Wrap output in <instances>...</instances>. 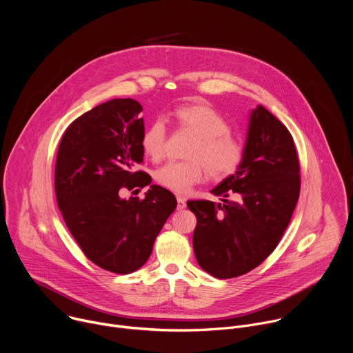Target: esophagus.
I'll list each match as a JSON object with an SVG mask.
<instances>
[{
  "label": "esophagus",
  "instance_id": "34e87169",
  "mask_svg": "<svg viewBox=\"0 0 353 353\" xmlns=\"http://www.w3.org/2000/svg\"><path fill=\"white\" fill-rule=\"evenodd\" d=\"M185 208V198L183 195H177V210Z\"/></svg>",
  "mask_w": 353,
  "mask_h": 353
}]
</instances>
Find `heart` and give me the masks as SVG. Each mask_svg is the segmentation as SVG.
I'll return each mask as SVG.
<instances>
[{"mask_svg": "<svg viewBox=\"0 0 353 353\" xmlns=\"http://www.w3.org/2000/svg\"><path fill=\"white\" fill-rule=\"evenodd\" d=\"M179 130L194 135L187 161L169 162L155 172V180L176 192H185L208 174L223 180L234 174L244 159L243 143L230 132L229 121L207 105H185L173 113ZM168 130L163 119L149 123L141 145L148 158L158 162L166 154Z\"/></svg>", "mask_w": 353, "mask_h": 353, "instance_id": "1", "label": "heart"}]
</instances>
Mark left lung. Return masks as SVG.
<instances>
[{
    "label": "left lung",
    "instance_id": "1",
    "mask_svg": "<svg viewBox=\"0 0 353 353\" xmlns=\"http://www.w3.org/2000/svg\"><path fill=\"white\" fill-rule=\"evenodd\" d=\"M212 194L223 196L225 204L187 201L196 218L195 259L215 278H236L257 268L276 248L300 194L293 137L263 106L251 113L243 163Z\"/></svg>",
    "mask_w": 353,
    "mask_h": 353
}]
</instances>
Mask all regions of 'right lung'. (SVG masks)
<instances>
[{
  "label": "right lung",
  "mask_w": 353,
  "mask_h": 353,
  "mask_svg": "<svg viewBox=\"0 0 353 353\" xmlns=\"http://www.w3.org/2000/svg\"><path fill=\"white\" fill-rule=\"evenodd\" d=\"M141 112L134 99H113L74 120L61 138L54 170L57 204L82 253L123 275L148 261L177 205L173 192L135 170L143 162ZM146 185L143 200L121 198L123 189Z\"/></svg>",
  "instance_id": "right-lung-1"
}]
</instances>
